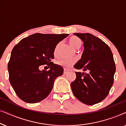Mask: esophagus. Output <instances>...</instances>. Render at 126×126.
Instances as JSON below:
<instances>
[{
	"mask_svg": "<svg viewBox=\"0 0 126 126\" xmlns=\"http://www.w3.org/2000/svg\"><path fill=\"white\" fill-rule=\"evenodd\" d=\"M68 72V70H66V69H64V70H63V74H66Z\"/></svg>",
	"mask_w": 126,
	"mask_h": 126,
	"instance_id": "1",
	"label": "esophagus"
}]
</instances>
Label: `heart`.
Wrapping results in <instances>:
<instances>
[{
	"instance_id": "heart-1",
	"label": "heart",
	"mask_w": 126,
	"mask_h": 126,
	"mask_svg": "<svg viewBox=\"0 0 126 126\" xmlns=\"http://www.w3.org/2000/svg\"><path fill=\"white\" fill-rule=\"evenodd\" d=\"M68 42L70 45V46L75 49H80L81 46L82 42L81 39L76 36H72L69 39ZM60 44H58L56 46L54 49V55L57 56V55L58 49L59 47ZM76 62V60L75 59H70V58H63V59L58 60L57 61V64L59 66H63L65 68H69L70 67L73 66Z\"/></svg>"
}]
</instances>
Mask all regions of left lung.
<instances>
[{
    "label": "left lung",
    "mask_w": 126,
    "mask_h": 126,
    "mask_svg": "<svg viewBox=\"0 0 126 126\" xmlns=\"http://www.w3.org/2000/svg\"><path fill=\"white\" fill-rule=\"evenodd\" d=\"M84 42L81 60L74 68L88 70V73L76 72V79L70 84L73 94L87 105L103 100L113 83L116 66L109 46L101 39L89 33H75Z\"/></svg>",
    "instance_id": "1"
}]
</instances>
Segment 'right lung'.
Instances as JSON below:
<instances>
[{
    "label": "right lung",
    "instance_id": "right-lung-1",
    "mask_svg": "<svg viewBox=\"0 0 126 126\" xmlns=\"http://www.w3.org/2000/svg\"><path fill=\"white\" fill-rule=\"evenodd\" d=\"M68 34L35 33L22 39L14 47L8 63L9 80L17 96L29 103L45 99L54 80L63 75V69L51 61L56 46ZM46 64L49 71H39Z\"/></svg>",
    "mask_w": 126,
    "mask_h": 126
}]
</instances>
